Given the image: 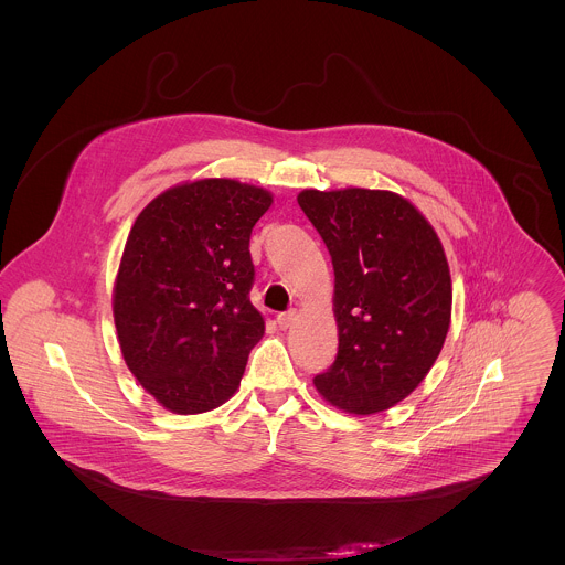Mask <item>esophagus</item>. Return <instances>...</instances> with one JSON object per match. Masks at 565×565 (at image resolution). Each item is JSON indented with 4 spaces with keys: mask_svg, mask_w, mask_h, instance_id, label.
Listing matches in <instances>:
<instances>
[{
    "mask_svg": "<svg viewBox=\"0 0 565 565\" xmlns=\"http://www.w3.org/2000/svg\"><path fill=\"white\" fill-rule=\"evenodd\" d=\"M296 320H298V311L296 309H291V311H285V313H280L278 318H276V322H278V326L280 328H291L294 323H296Z\"/></svg>",
    "mask_w": 565,
    "mask_h": 565,
    "instance_id": "34e87169",
    "label": "esophagus"
}]
</instances>
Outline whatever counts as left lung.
Here are the masks:
<instances>
[{
	"label": "left lung",
	"mask_w": 565,
	"mask_h": 565,
	"mask_svg": "<svg viewBox=\"0 0 565 565\" xmlns=\"http://www.w3.org/2000/svg\"><path fill=\"white\" fill-rule=\"evenodd\" d=\"M298 204L334 269V363L326 403L374 415L404 401L437 361L452 316L448 258L428 220L394 191L305 189Z\"/></svg>",
	"instance_id": "left-lung-1"
}]
</instances>
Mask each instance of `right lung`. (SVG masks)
Returning a JSON list of instances; mask_svg holds the SVG:
<instances>
[{"instance_id": "right-lung-1", "label": "right lung", "mask_w": 565, "mask_h": 565, "mask_svg": "<svg viewBox=\"0 0 565 565\" xmlns=\"http://www.w3.org/2000/svg\"><path fill=\"white\" fill-rule=\"evenodd\" d=\"M263 186L202 178L169 186L135 220L113 289L128 370L157 403L195 415L231 401L265 320L249 302V235Z\"/></svg>"}]
</instances>
